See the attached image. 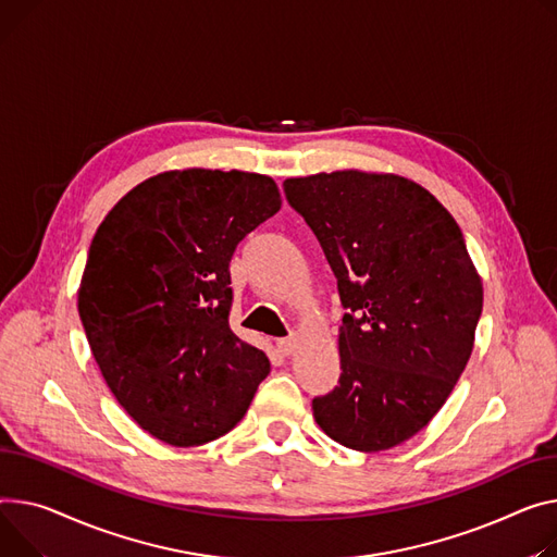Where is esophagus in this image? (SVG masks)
Wrapping results in <instances>:
<instances>
[{
	"mask_svg": "<svg viewBox=\"0 0 557 557\" xmlns=\"http://www.w3.org/2000/svg\"><path fill=\"white\" fill-rule=\"evenodd\" d=\"M277 349H280L284 356H290V354H295V349H298V341H295L293 336H290V338H280V341H277Z\"/></svg>",
	"mask_w": 557,
	"mask_h": 557,
	"instance_id": "obj_1",
	"label": "esophagus"
}]
</instances>
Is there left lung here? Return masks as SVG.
Masks as SVG:
<instances>
[{"label":"left lung","mask_w":557,"mask_h":557,"mask_svg":"<svg viewBox=\"0 0 557 557\" xmlns=\"http://www.w3.org/2000/svg\"><path fill=\"white\" fill-rule=\"evenodd\" d=\"M347 313L341 381L313 398L341 446L389 450L441 410L468 364L484 288L461 228L419 183L358 170L286 178Z\"/></svg>","instance_id":"obj_1"}]
</instances>
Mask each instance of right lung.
Instances as JSON below:
<instances>
[{"mask_svg": "<svg viewBox=\"0 0 557 557\" xmlns=\"http://www.w3.org/2000/svg\"><path fill=\"white\" fill-rule=\"evenodd\" d=\"M282 206L271 176L172 170L138 183L98 226L78 313L123 410L176 448L231 432L269 372L231 324L237 244Z\"/></svg>", "mask_w": 557, "mask_h": 557, "instance_id": "right-lung-1", "label": "right lung"}]
</instances>
